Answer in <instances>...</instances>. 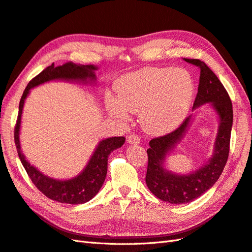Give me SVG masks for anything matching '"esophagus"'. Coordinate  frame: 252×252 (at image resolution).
<instances>
[{
  "label": "esophagus",
  "mask_w": 252,
  "mask_h": 252,
  "mask_svg": "<svg viewBox=\"0 0 252 252\" xmlns=\"http://www.w3.org/2000/svg\"><path fill=\"white\" fill-rule=\"evenodd\" d=\"M126 140L128 143H132V145H138L140 143V137L136 134H131L126 137Z\"/></svg>",
  "instance_id": "obj_1"
}]
</instances>
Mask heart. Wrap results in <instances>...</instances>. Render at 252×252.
<instances>
[{
  "instance_id": "obj_1",
  "label": "heart",
  "mask_w": 252,
  "mask_h": 252,
  "mask_svg": "<svg viewBox=\"0 0 252 252\" xmlns=\"http://www.w3.org/2000/svg\"><path fill=\"white\" fill-rule=\"evenodd\" d=\"M117 100L107 96V111L126 120L127 113L140 114L145 130L154 135L173 131L187 117L195 85L182 68L146 67L120 78L115 84Z\"/></svg>"
}]
</instances>
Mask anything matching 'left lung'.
I'll return each instance as SVG.
<instances>
[{"mask_svg": "<svg viewBox=\"0 0 252 252\" xmlns=\"http://www.w3.org/2000/svg\"><path fill=\"white\" fill-rule=\"evenodd\" d=\"M184 60L200 69L198 91L193 109L205 103H213L220 116V127L212 158L206 166L190 175H175L162 168L167 153L182 139L188 128L190 117L186 118L174 131L155 137L149 142L150 148L147 150V186L156 197L170 204L192 202L209 190L220 178L229 156L233 121L232 102L217 75L199 59Z\"/></svg>", "mask_w": 252, "mask_h": 252, "instance_id": "1", "label": "left lung"}]
</instances>
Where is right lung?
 I'll return each mask as SVG.
<instances>
[{
  "label": "right lung",
  "instance_id": "add662e5",
  "mask_svg": "<svg viewBox=\"0 0 252 252\" xmlns=\"http://www.w3.org/2000/svg\"><path fill=\"white\" fill-rule=\"evenodd\" d=\"M95 69L96 66L94 65H77V64L71 62L56 67L53 63L52 65L47 66L39 75L32 79L30 83L27 84L20 100L19 114L16 126H14V143H16L18 155L33 185L46 197L54 199L56 202L78 205L89 202L90 199L94 197L104 183L107 172V158H109V155L114 150L124 145L126 138L124 136H119V137H112L102 140L99 143L94 154H93L88 166L83 170L82 173L79 174L77 177L68 179V181H56V179L49 178L43 175L34 167L31 166V163L25 159L23 153L21 152L19 131L25 98L30 93V90L33 86H37L49 80H55V79H63V80H86L88 78H90L91 80L96 79L94 74Z\"/></svg>",
  "mask_w": 252,
  "mask_h": 252
}]
</instances>
